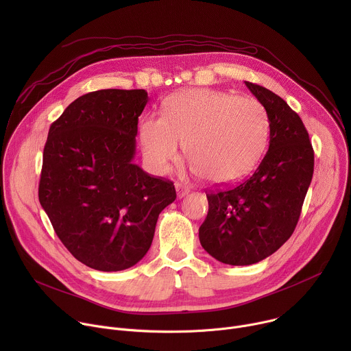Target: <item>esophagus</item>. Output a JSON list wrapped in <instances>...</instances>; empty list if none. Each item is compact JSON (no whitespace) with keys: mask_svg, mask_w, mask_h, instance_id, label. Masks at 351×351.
<instances>
[{"mask_svg":"<svg viewBox=\"0 0 351 351\" xmlns=\"http://www.w3.org/2000/svg\"><path fill=\"white\" fill-rule=\"evenodd\" d=\"M176 191H178V197L182 198V197H184L186 194H189L190 190H189L187 187H184V186H182V184L178 183V184H176Z\"/></svg>","mask_w":351,"mask_h":351,"instance_id":"esophagus-1","label":"esophagus"}]
</instances>
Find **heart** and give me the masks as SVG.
Wrapping results in <instances>:
<instances>
[{"mask_svg": "<svg viewBox=\"0 0 351 351\" xmlns=\"http://www.w3.org/2000/svg\"><path fill=\"white\" fill-rule=\"evenodd\" d=\"M143 158L157 175L179 160L180 143L195 175L225 186L244 179L263 158L269 118L256 98L191 88L172 94L161 115L145 117L138 129Z\"/></svg>", "mask_w": 351, "mask_h": 351, "instance_id": "heart-1", "label": "heart"}]
</instances>
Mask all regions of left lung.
I'll list each match as a JSON object with an SVG mask.
<instances>
[{
	"label": "left lung",
	"mask_w": 351,
	"mask_h": 351,
	"mask_svg": "<svg viewBox=\"0 0 351 351\" xmlns=\"http://www.w3.org/2000/svg\"><path fill=\"white\" fill-rule=\"evenodd\" d=\"M269 118V148L241 183L207 193L208 214L199 243L215 260L252 265L293 234L314 173V149L300 117L271 90L245 82Z\"/></svg>",
	"instance_id": "obj_1"
}]
</instances>
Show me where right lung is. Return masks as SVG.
Listing matches in <instances>:
<instances>
[{
  "instance_id": "right-lung-1",
  "label": "right lung",
  "mask_w": 351,
  "mask_h": 351,
  "mask_svg": "<svg viewBox=\"0 0 351 351\" xmlns=\"http://www.w3.org/2000/svg\"><path fill=\"white\" fill-rule=\"evenodd\" d=\"M147 101L144 90L91 91L49 126L40 204L69 253L97 271L137 264L160 213L176 198L173 182L132 162Z\"/></svg>"
}]
</instances>
